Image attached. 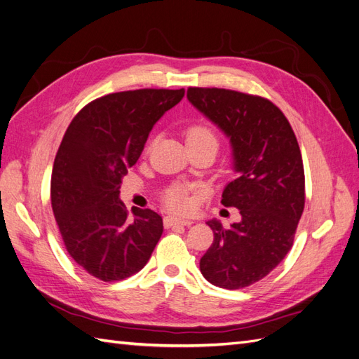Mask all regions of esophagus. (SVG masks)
<instances>
[{"instance_id": "obj_1", "label": "esophagus", "mask_w": 359, "mask_h": 359, "mask_svg": "<svg viewBox=\"0 0 359 359\" xmlns=\"http://www.w3.org/2000/svg\"><path fill=\"white\" fill-rule=\"evenodd\" d=\"M193 222L189 220V219H181V217H166L165 219V224L169 227V226H177V224H181V226H190Z\"/></svg>"}]
</instances>
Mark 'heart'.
Instances as JSON below:
<instances>
[{
    "instance_id": "heart-1",
    "label": "heart",
    "mask_w": 359,
    "mask_h": 359,
    "mask_svg": "<svg viewBox=\"0 0 359 359\" xmlns=\"http://www.w3.org/2000/svg\"><path fill=\"white\" fill-rule=\"evenodd\" d=\"M186 142H187V147L210 144V145H214L217 148V145H219V137H217L215 132L210 126L194 124V126H190L186 130ZM166 203L170 206L172 210L186 211V210H189L191 199H190L186 189L175 187V189H172V190L168 191Z\"/></svg>"
}]
</instances>
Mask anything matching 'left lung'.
Listing matches in <instances>:
<instances>
[{"label":"left lung","mask_w":359,"mask_h":359,"mask_svg":"<svg viewBox=\"0 0 359 359\" xmlns=\"http://www.w3.org/2000/svg\"><path fill=\"white\" fill-rule=\"evenodd\" d=\"M189 102L229 139L235 180L222 203L241 220L224 229L206 222L214 241L201 259L211 285L241 289L268 276L285 259L306 202L304 166L295 133L266 99L220 88H189Z\"/></svg>","instance_id":"8db88e82"}]
</instances>
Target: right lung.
I'll return each mask as SVG.
<instances>
[{
    "mask_svg": "<svg viewBox=\"0 0 359 359\" xmlns=\"http://www.w3.org/2000/svg\"><path fill=\"white\" fill-rule=\"evenodd\" d=\"M181 90H136L100 97L73 118L53 161L50 202L69 255L93 277L123 280L142 269L163 233V219L119 201L154 124Z\"/></svg>",
    "mask_w": 359,
    "mask_h": 359,
    "instance_id": "1",
    "label": "right lung"
}]
</instances>
